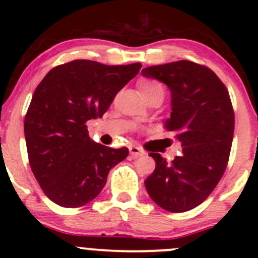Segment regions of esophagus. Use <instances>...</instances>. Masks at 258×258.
Segmentation results:
<instances>
[{"label": "esophagus", "mask_w": 258, "mask_h": 258, "mask_svg": "<svg viewBox=\"0 0 258 258\" xmlns=\"http://www.w3.org/2000/svg\"><path fill=\"white\" fill-rule=\"evenodd\" d=\"M130 153H131L132 157H140V156L145 155V151L141 150L140 147H137V146H131V147H130Z\"/></svg>", "instance_id": "1"}]
</instances>
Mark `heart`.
I'll use <instances>...</instances> for the list:
<instances>
[{"mask_svg": "<svg viewBox=\"0 0 258 258\" xmlns=\"http://www.w3.org/2000/svg\"><path fill=\"white\" fill-rule=\"evenodd\" d=\"M139 91L141 93V96L145 98L151 97L153 95H157V93H161L163 95V88L162 86L158 85L157 82H153V81H147L142 80L139 82Z\"/></svg>", "mask_w": 258, "mask_h": 258, "instance_id": "heart-1", "label": "heart"}]
</instances>
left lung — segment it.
I'll list each match as a JSON object with an SVG mask.
<instances>
[{"label": "left lung", "instance_id": "left-lung-1", "mask_svg": "<svg viewBox=\"0 0 258 258\" xmlns=\"http://www.w3.org/2000/svg\"><path fill=\"white\" fill-rule=\"evenodd\" d=\"M141 74L170 90L171 114L163 127L182 147L172 162L148 153L156 168L145 187L161 209L189 211L210 196L227 166L235 130L230 95L215 72L191 61L146 67Z\"/></svg>", "mask_w": 258, "mask_h": 258}]
</instances>
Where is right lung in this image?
<instances>
[{"label": "right lung", "mask_w": 258, "mask_h": 258, "mask_svg": "<svg viewBox=\"0 0 258 258\" xmlns=\"http://www.w3.org/2000/svg\"><path fill=\"white\" fill-rule=\"evenodd\" d=\"M141 67L75 59L52 69L37 86L25 139L31 170L52 202L72 209L87 205L102 191L111 168L128 156L127 147L93 142L86 122L102 117Z\"/></svg>", "instance_id": "1"}]
</instances>
